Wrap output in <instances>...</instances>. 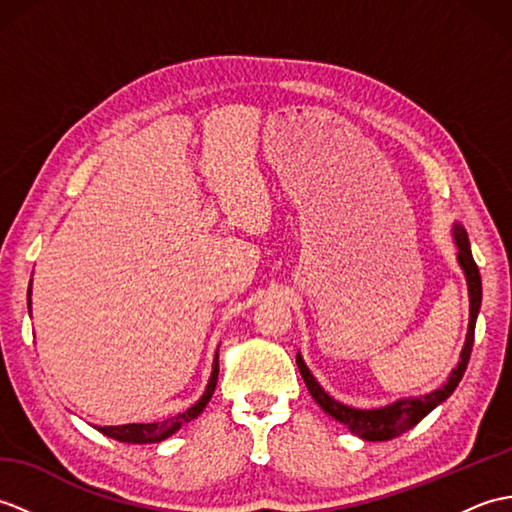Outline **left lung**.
<instances>
[{
	"instance_id": "1",
	"label": "left lung",
	"mask_w": 512,
	"mask_h": 512,
	"mask_svg": "<svg viewBox=\"0 0 512 512\" xmlns=\"http://www.w3.org/2000/svg\"><path fill=\"white\" fill-rule=\"evenodd\" d=\"M453 242H455V246H458V264L466 277V286H469V330H466L460 361L451 369L447 383H444L442 387L433 389L424 396L394 400L385 407L356 409L350 405H343V402H339V400H334L328 391L319 385V380L312 376L310 367L306 365V361H303V356L297 352V367H299L303 383H306L314 402H317V405L325 413H328V416L343 422L345 427L358 438H363L367 442H383V440L402 436L405 431L416 427V424L424 416H429V413L438 405H442V402L453 394L455 387L460 385V380L466 372V365H469V358H471L475 321H477V314H480V306H482V277H480V270H477V264H475L473 253H471L469 235H466L464 226L458 222L453 224Z\"/></svg>"
}]
</instances>
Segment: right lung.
<instances>
[{"label":"right lung","instance_id":"1","mask_svg":"<svg viewBox=\"0 0 512 512\" xmlns=\"http://www.w3.org/2000/svg\"><path fill=\"white\" fill-rule=\"evenodd\" d=\"M30 295H32V281H30V288H28V310L32 314ZM217 372H220V365H217V352H215L211 378H209V383H206L204 394L200 396L198 402H195V405L180 411L178 416H171V418L162 420V422H129V424H116V427H96V429H99L103 436H107V438L118 440V442H127V444H154V442L167 440L169 436H173V433H176L182 427V424H187L193 418H198L200 413L204 411V407L209 405V400H211L215 385H217Z\"/></svg>","mask_w":512,"mask_h":512}]
</instances>
